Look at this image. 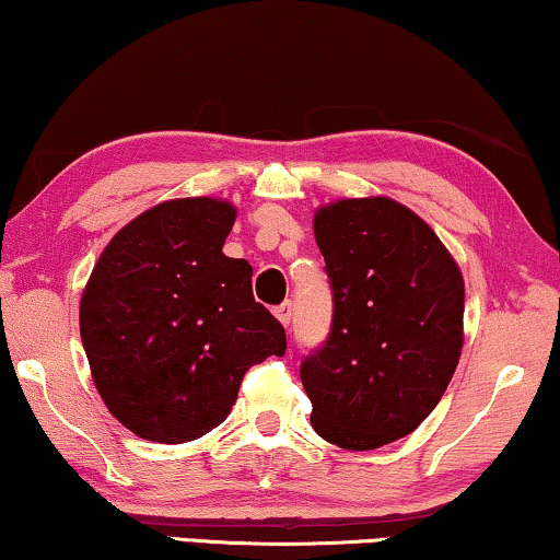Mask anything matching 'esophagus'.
<instances>
[{
	"instance_id": "1",
	"label": "esophagus",
	"mask_w": 560,
	"mask_h": 560,
	"mask_svg": "<svg viewBox=\"0 0 560 560\" xmlns=\"http://www.w3.org/2000/svg\"><path fill=\"white\" fill-rule=\"evenodd\" d=\"M275 317H278V320L288 328L290 320H292V303H290V300H285V303L275 307Z\"/></svg>"
}]
</instances>
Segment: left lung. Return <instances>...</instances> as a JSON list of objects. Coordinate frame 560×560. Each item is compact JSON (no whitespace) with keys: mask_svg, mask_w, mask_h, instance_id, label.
Wrapping results in <instances>:
<instances>
[{"mask_svg":"<svg viewBox=\"0 0 560 560\" xmlns=\"http://www.w3.org/2000/svg\"><path fill=\"white\" fill-rule=\"evenodd\" d=\"M313 230L332 325L300 365L310 423L340 448H381L412 433L448 388L463 348V275L428 222L390 197L325 205Z\"/></svg>","mask_w":560,"mask_h":560,"instance_id":"left-lung-1","label":"left lung"}]
</instances>
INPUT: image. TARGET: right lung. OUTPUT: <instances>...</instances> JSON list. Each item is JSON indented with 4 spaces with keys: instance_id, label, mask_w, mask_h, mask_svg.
I'll use <instances>...</instances> for the list:
<instances>
[{
    "instance_id": "1",
    "label": "right lung",
    "mask_w": 560,
    "mask_h": 560,
    "mask_svg": "<svg viewBox=\"0 0 560 560\" xmlns=\"http://www.w3.org/2000/svg\"><path fill=\"white\" fill-rule=\"evenodd\" d=\"M235 214L214 197L154 205L109 240L82 292L92 381L144 441L210 433L247 370L285 355V330L253 298V268L222 253Z\"/></svg>"
}]
</instances>
